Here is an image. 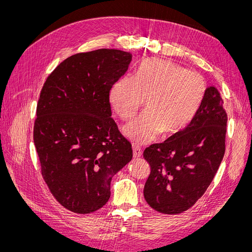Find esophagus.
<instances>
[{"label":"esophagus","instance_id":"obj_1","mask_svg":"<svg viewBox=\"0 0 252 252\" xmlns=\"http://www.w3.org/2000/svg\"><path fill=\"white\" fill-rule=\"evenodd\" d=\"M132 150H133V157L134 158H140L142 156V148L139 145H132Z\"/></svg>","mask_w":252,"mask_h":252}]
</instances>
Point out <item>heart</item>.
<instances>
[{
  "label": "heart",
  "mask_w": 252,
  "mask_h": 252,
  "mask_svg": "<svg viewBox=\"0 0 252 252\" xmlns=\"http://www.w3.org/2000/svg\"><path fill=\"white\" fill-rule=\"evenodd\" d=\"M207 89L201 73L169 60H144L133 78L122 77L109 91L110 104L123 120L131 119L145 100L146 111L125 128L136 143L156 140L162 131L173 133L194 118Z\"/></svg>",
  "instance_id": "obj_1"
}]
</instances>
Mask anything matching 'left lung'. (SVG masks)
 Segmentation results:
<instances>
[{"mask_svg": "<svg viewBox=\"0 0 252 252\" xmlns=\"http://www.w3.org/2000/svg\"><path fill=\"white\" fill-rule=\"evenodd\" d=\"M223 103L218 89L208 87L187 127L145 149L150 173L144 197L156 211L179 215L191 208L209 187L225 154Z\"/></svg>", "mask_w": 252, "mask_h": 252, "instance_id": "left-lung-1", "label": "left lung"}]
</instances>
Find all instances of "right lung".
<instances>
[{
    "label": "right lung",
    "instance_id": "add662e5",
    "mask_svg": "<svg viewBox=\"0 0 252 252\" xmlns=\"http://www.w3.org/2000/svg\"><path fill=\"white\" fill-rule=\"evenodd\" d=\"M129 52L97 49L64 60L45 81L33 142L55 199L75 213L102 208L114 174L132 158L111 118L109 91L128 69Z\"/></svg>",
    "mask_w": 252,
    "mask_h": 252
}]
</instances>
